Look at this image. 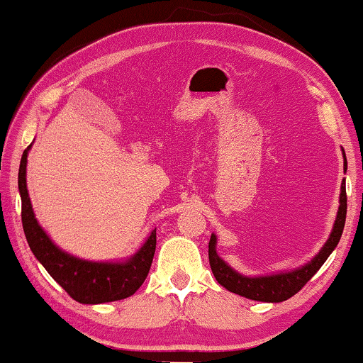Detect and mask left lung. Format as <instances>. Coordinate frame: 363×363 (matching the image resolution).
I'll use <instances>...</instances> for the list:
<instances>
[{
    "instance_id": "8db88e82",
    "label": "left lung",
    "mask_w": 363,
    "mask_h": 363,
    "mask_svg": "<svg viewBox=\"0 0 363 363\" xmlns=\"http://www.w3.org/2000/svg\"><path fill=\"white\" fill-rule=\"evenodd\" d=\"M344 152V150H342ZM347 169L346 155H344V172ZM346 213H347V195H346V179L341 184V195H339V208L336 215L335 226L328 238L326 244L321 247V250L316 254L312 262L303 264L301 268L292 269V272L269 274V276H244L233 269L229 264L220 258L216 254V235L211 234L210 244H208V258L211 272L215 274L218 283L228 291L234 292L252 301L260 302H283L287 298L297 294L298 291L306 286L312 276L318 272L321 264L326 262V258L331 255V252L336 249L342 235L344 223H346Z\"/></svg>"
}]
</instances>
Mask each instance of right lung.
<instances>
[{
    "label": "right lung",
    "mask_w": 363,
    "mask_h": 363,
    "mask_svg": "<svg viewBox=\"0 0 363 363\" xmlns=\"http://www.w3.org/2000/svg\"><path fill=\"white\" fill-rule=\"evenodd\" d=\"M30 147H27L21 158L19 194L22 200V226L33 255L51 278L80 303L114 302L130 297L143 284L150 272L157 249V229H153L145 244L125 262H89L61 250L53 244L33 215L26 179L27 155Z\"/></svg>",
    "instance_id": "add662e5"
}]
</instances>
